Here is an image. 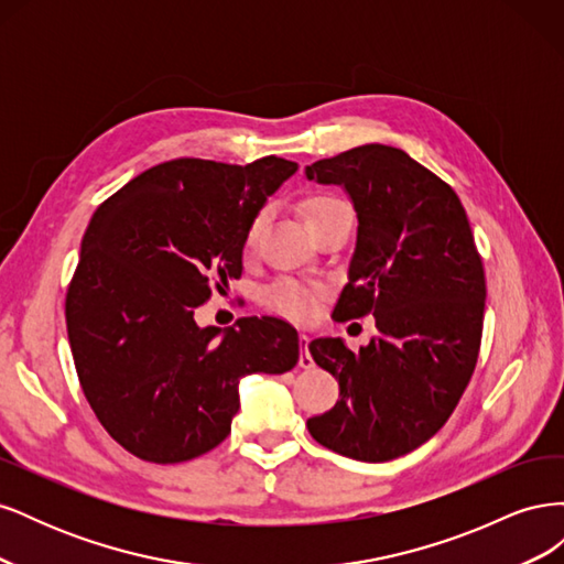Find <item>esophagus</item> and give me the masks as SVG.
Segmentation results:
<instances>
[{
	"instance_id": "34e87169",
	"label": "esophagus",
	"mask_w": 564,
	"mask_h": 564,
	"mask_svg": "<svg viewBox=\"0 0 564 564\" xmlns=\"http://www.w3.org/2000/svg\"><path fill=\"white\" fill-rule=\"evenodd\" d=\"M308 336H301V357H299V365L303 367V369H311L315 362H313V355H311V350H308Z\"/></svg>"
}]
</instances>
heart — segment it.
<instances>
[{"label": "heart", "instance_id": "b5f03b06", "mask_svg": "<svg viewBox=\"0 0 564 564\" xmlns=\"http://www.w3.org/2000/svg\"><path fill=\"white\" fill-rule=\"evenodd\" d=\"M344 209H350L344 199H338L334 195H313L308 202H305V220H308V226H311V224H315V220L334 216V214L344 212ZM263 224H265V212L256 214V218L251 220V226H249V232H247L249 242H253L256 237H259ZM268 301H270L272 308H278L280 313H284L289 317H299V319L308 317L311 311H313L311 294L303 292V289H296V286L272 289V292L268 294Z\"/></svg>", "mask_w": 564, "mask_h": 564}]
</instances>
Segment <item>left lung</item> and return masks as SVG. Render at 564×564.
<instances>
[{
	"label": "left lung",
	"instance_id": "left-lung-1",
	"mask_svg": "<svg viewBox=\"0 0 564 564\" xmlns=\"http://www.w3.org/2000/svg\"><path fill=\"white\" fill-rule=\"evenodd\" d=\"M305 176L344 187L357 214L332 317L377 319L360 352L344 338L311 340L340 398L308 419V431L340 456L381 464L429 442L464 395L482 338V259L456 193L400 148H352L305 166Z\"/></svg>",
	"mask_w": 564,
	"mask_h": 564
}]
</instances>
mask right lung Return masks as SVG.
I'll use <instances>...</instances> for the list:
<instances>
[{
    "label": "right lung",
    "instance_id": "obj_1",
    "mask_svg": "<svg viewBox=\"0 0 564 564\" xmlns=\"http://www.w3.org/2000/svg\"><path fill=\"white\" fill-rule=\"evenodd\" d=\"M299 164L181 158L148 169L96 209L67 286L77 377L100 425L152 464L207 454L230 433L249 373L299 362L278 317L197 327L195 308L242 275L251 220Z\"/></svg>",
    "mask_w": 564,
    "mask_h": 564
}]
</instances>
